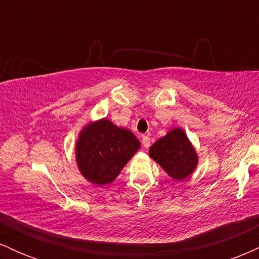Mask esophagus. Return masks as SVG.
<instances>
[{
    "label": "esophagus",
    "instance_id": "esophagus-1",
    "mask_svg": "<svg viewBox=\"0 0 259 259\" xmlns=\"http://www.w3.org/2000/svg\"><path fill=\"white\" fill-rule=\"evenodd\" d=\"M142 145H144V147H146V148L150 147L151 140L148 136H142Z\"/></svg>",
    "mask_w": 259,
    "mask_h": 259
}]
</instances>
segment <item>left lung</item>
<instances>
[{"label": "left lung", "mask_w": 259, "mask_h": 259, "mask_svg": "<svg viewBox=\"0 0 259 259\" xmlns=\"http://www.w3.org/2000/svg\"><path fill=\"white\" fill-rule=\"evenodd\" d=\"M148 153L169 177L178 181L190 177L197 167V153L186 134L179 127H174L157 140Z\"/></svg>", "instance_id": "obj_1"}]
</instances>
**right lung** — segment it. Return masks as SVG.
I'll use <instances>...</instances> for the list:
<instances>
[{
  "instance_id": "1",
  "label": "right lung",
  "mask_w": 259,
  "mask_h": 259,
  "mask_svg": "<svg viewBox=\"0 0 259 259\" xmlns=\"http://www.w3.org/2000/svg\"><path fill=\"white\" fill-rule=\"evenodd\" d=\"M139 148L140 141L132 132L103 118L80 133L75 147L76 163L86 180L106 185L114 181Z\"/></svg>"
}]
</instances>
